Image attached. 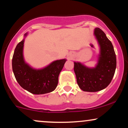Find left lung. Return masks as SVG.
I'll return each instance as SVG.
<instances>
[{"mask_svg":"<svg viewBox=\"0 0 128 128\" xmlns=\"http://www.w3.org/2000/svg\"><path fill=\"white\" fill-rule=\"evenodd\" d=\"M94 34L100 47L98 65L90 68L80 62H74L78 84L82 90L88 92L105 88L112 80L116 68V54L111 42L100 28L95 29Z\"/></svg>","mask_w":128,"mask_h":128,"instance_id":"1","label":"left lung"}]
</instances>
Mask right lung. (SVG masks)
Returning <instances> with one entry per match:
<instances>
[{"label":"right lung","instance_id":"obj_1","mask_svg":"<svg viewBox=\"0 0 128 128\" xmlns=\"http://www.w3.org/2000/svg\"><path fill=\"white\" fill-rule=\"evenodd\" d=\"M23 44L24 40L17 45L12 57V70L17 81L23 88L34 94L53 92L58 85V76L66 60H56L45 68L36 70L24 62Z\"/></svg>","mask_w":128,"mask_h":128}]
</instances>
